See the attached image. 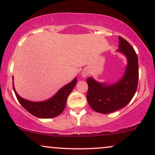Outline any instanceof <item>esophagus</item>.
Segmentation results:
<instances>
[{
    "instance_id": "obj_1",
    "label": "esophagus",
    "mask_w": 155,
    "mask_h": 155,
    "mask_svg": "<svg viewBox=\"0 0 155 155\" xmlns=\"http://www.w3.org/2000/svg\"><path fill=\"white\" fill-rule=\"evenodd\" d=\"M87 74H88V71H87V70H83V72H82V76H83V78H86Z\"/></svg>"
}]
</instances>
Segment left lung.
Listing matches in <instances>:
<instances>
[{
    "instance_id": "1",
    "label": "left lung",
    "mask_w": 155,
    "mask_h": 155,
    "mask_svg": "<svg viewBox=\"0 0 155 155\" xmlns=\"http://www.w3.org/2000/svg\"><path fill=\"white\" fill-rule=\"evenodd\" d=\"M118 51L125 55L128 64L124 76L119 81L108 85L87 79L88 91L87 100L95 111L109 114L124 108L130 102L136 93L139 81L138 57L131 45L126 39L118 37Z\"/></svg>"
}]
</instances>
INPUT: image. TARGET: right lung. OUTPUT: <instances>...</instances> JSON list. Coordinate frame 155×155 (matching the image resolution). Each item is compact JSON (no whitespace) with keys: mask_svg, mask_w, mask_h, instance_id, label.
<instances>
[{"mask_svg":"<svg viewBox=\"0 0 155 155\" xmlns=\"http://www.w3.org/2000/svg\"><path fill=\"white\" fill-rule=\"evenodd\" d=\"M76 83L77 79L74 78L72 82L59 90L54 96L49 100L41 102H33L21 98L16 93L13 86V87L18 102L28 112L37 118H51L59 116L64 110L68 95L75 86Z\"/></svg>","mask_w":155,"mask_h":155,"instance_id":"add662e5","label":"right lung"}]
</instances>
